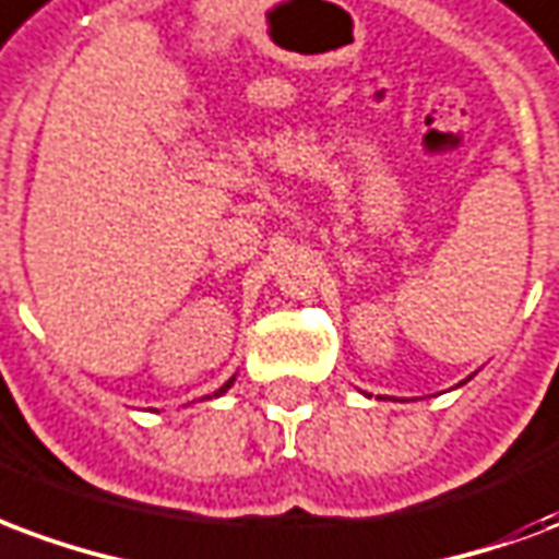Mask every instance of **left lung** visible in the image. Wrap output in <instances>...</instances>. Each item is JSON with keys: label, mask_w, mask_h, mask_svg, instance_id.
Segmentation results:
<instances>
[{"label": "left lung", "mask_w": 559, "mask_h": 559, "mask_svg": "<svg viewBox=\"0 0 559 559\" xmlns=\"http://www.w3.org/2000/svg\"><path fill=\"white\" fill-rule=\"evenodd\" d=\"M468 379H471V376H468ZM468 379H465V382H468Z\"/></svg>", "instance_id": "left-lung-1"}]
</instances>
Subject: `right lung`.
Listing matches in <instances>:
<instances>
[{
    "mask_svg": "<svg viewBox=\"0 0 559 559\" xmlns=\"http://www.w3.org/2000/svg\"><path fill=\"white\" fill-rule=\"evenodd\" d=\"M234 382H237V376H230V379H227V382L222 384V388H218V391H213V394L206 396V400H216V396H222V394H225V391H227V388H230V384H234Z\"/></svg>",
    "mask_w": 559,
    "mask_h": 559,
    "instance_id": "right-lung-1",
    "label": "right lung"
}]
</instances>
